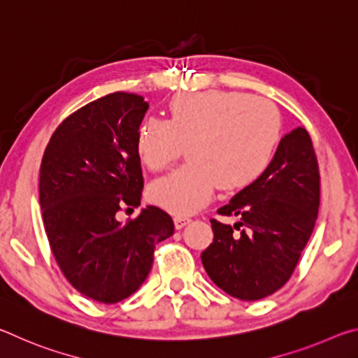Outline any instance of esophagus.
I'll return each mask as SVG.
<instances>
[{
    "mask_svg": "<svg viewBox=\"0 0 358 358\" xmlns=\"http://www.w3.org/2000/svg\"><path fill=\"white\" fill-rule=\"evenodd\" d=\"M173 222H175V229H183L185 226L191 222V217H186V216H175L173 217Z\"/></svg>",
    "mask_w": 358,
    "mask_h": 358,
    "instance_id": "1",
    "label": "esophagus"
}]
</instances>
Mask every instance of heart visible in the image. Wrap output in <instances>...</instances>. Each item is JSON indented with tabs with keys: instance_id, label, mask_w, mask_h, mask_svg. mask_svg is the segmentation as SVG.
Returning <instances> with one entry per match:
<instances>
[{
	"instance_id": "heart-1",
	"label": "heart",
	"mask_w": 358,
	"mask_h": 358,
	"mask_svg": "<svg viewBox=\"0 0 358 358\" xmlns=\"http://www.w3.org/2000/svg\"><path fill=\"white\" fill-rule=\"evenodd\" d=\"M281 128L280 110L262 98L237 92L177 96L167 121L150 117L137 128V156L150 171L171 167L183 147L189 161L150 186L151 202L189 215L211 201L217 186L237 191L252 185L273 159Z\"/></svg>"
}]
</instances>
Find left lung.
Instances as JSON below:
<instances>
[{
  "instance_id": "1",
  "label": "left lung",
  "mask_w": 358,
  "mask_h": 358,
  "mask_svg": "<svg viewBox=\"0 0 358 358\" xmlns=\"http://www.w3.org/2000/svg\"><path fill=\"white\" fill-rule=\"evenodd\" d=\"M319 203L316 151L308 131L296 128L281 138L266 171L217 210L240 221L232 227L210 220L215 238L201 257L211 281L246 301L275 294L299 264Z\"/></svg>"
}]
</instances>
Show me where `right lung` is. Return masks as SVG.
Here are the masks:
<instances>
[{"mask_svg":"<svg viewBox=\"0 0 358 358\" xmlns=\"http://www.w3.org/2000/svg\"><path fill=\"white\" fill-rule=\"evenodd\" d=\"M147 108L142 96L124 92L90 102L58 124L41 162L42 221L59 270L106 305L142 286L155 246L173 234L172 217L155 205L124 224L115 217L141 205L136 137Z\"/></svg>","mask_w":358,"mask_h":358,"instance_id":"right-lung-1","label":"right lung"}]
</instances>
